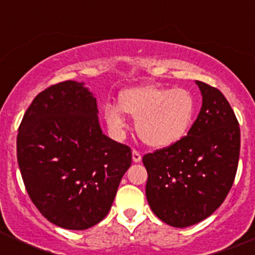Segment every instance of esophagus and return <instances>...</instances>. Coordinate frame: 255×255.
Returning a JSON list of instances; mask_svg holds the SVG:
<instances>
[{
    "mask_svg": "<svg viewBox=\"0 0 255 255\" xmlns=\"http://www.w3.org/2000/svg\"><path fill=\"white\" fill-rule=\"evenodd\" d=\"M132 161L134 162H140L141 161V154L138 150H132Z\"/></svg>",
    "mask_w": 255,
    "mask_h": 255,
    "instance_id": "34e87169",
    "label": "esophagus"
}]
</instances>
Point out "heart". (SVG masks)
<instances>
[{
  "mask_svg": "<svg viewBox=\"0 0 255 255\" xmlns=\"http://www.w3.org/2000/svg\"><path fill=\"white\" fill-rule=\"evenodd\" d=\"M108 126L121 131L124 112L135 119L139 138L153 148H166L185 138L195 116V101L184 88L140 85L121 92L120 105L108 102L103 108Z\"/></svg>",
  "mask_w": 255,
  "mask_h": 255,
  "instance_id": "b5f03b06",
  "label": "heart"
}]
</instances>
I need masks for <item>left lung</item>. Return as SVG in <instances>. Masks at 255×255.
<instances>
[{"label": "left lung", "mask_w": 255, "mask_h": 255, "mask_svg": "<svg viewBox=\"0 0 255 255\" xmlns=\"http://www.w3.org/2000/svg\"><path fill=\"white\" fill-rule=\"evenodd\" d=\"M197 84L203 103L188 135L143 157L148 203L173 227L209 217L226 199L239 164L240 128L233 108L217 88Z\"/></svg>", "instance_id": "left-lung-1"}]
</instances>
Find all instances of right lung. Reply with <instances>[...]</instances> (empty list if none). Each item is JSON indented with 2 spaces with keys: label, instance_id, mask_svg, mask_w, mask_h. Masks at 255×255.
<instances>
[{
  "label": "right lung",
  "instance_id": "obj_1",
  "mask_svg": "<svg viewBox=\"0 0 255 255\" xmlns=\"http://www.w3.org/2000/svg\"><path fill=\"white\" fill-rule=\"evenodd\" d=\"M93 94L73 80L35 97L19 126L17 163L38 211L56 226L85 230L107 216L131 149L106 136Z\"/></svg>",
  "mask_w": 255,
  "mask_h": 255
}]
</instances>
